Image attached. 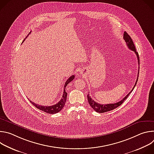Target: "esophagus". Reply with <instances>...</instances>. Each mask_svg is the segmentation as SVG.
I'll return each mask as SVG.
<instances>
[{
  "instance_id": "obj_1",
  "label": "esophagus",
  "mask_w": 154,
  "mask_h": 154,
  "mask_svg": "<svg viewBox=\"0 0 154 154\" xmlns=\"http://www.w3.org/2000/svg\"><path fill=\"white\" fill-rule=\"evenodd\" d=\"M80 74H83V71L82 70V71H80Z\"/></svg>"
}]
</instances>
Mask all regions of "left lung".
<instances>
[{
	"label": "left lung",
	"instance_id": "1",
	"mask_svg": "<svg viewBox=\"0 0 154 154\" xmlns=\"http://www.w3.org/2000/svg\"><path fill=\"white\" fill-rule=\"evenodd\" d=\"M124 39L125 40V42L127 43V46H128V49L131 50L132 51H134L135 52V54L137 55V59H138V64H140V58H139V55H138V53L137 52L136 49H135V46L134 45V43L131 39V37L128 35V33L126 32H124ZM139 71H140V67L138 68V76H137V81L135 82V84L134 86V88H132V90H131V91L127 94L125 97H124V99L121 100H120L118 102L115 103H109V104H100V103H98L97 102H95L94 100H93L91 99V97L90 96L89 94H88L87 97H88V101L90 106L93 108V109L94 110H95L96 112L97 113H105V112H107L109 111H111L112 109H114L115 108H116L117 107H118L119 106H120L123 102L128 97V95L132 92V91L134 90V88L135 87L137 83L138 82V76H139Z\"/></svg>",
	"mask_w": 154,
	"mask_h": 154
}]
</instances>
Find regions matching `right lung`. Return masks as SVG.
<instances>
[{"label": "right lung", "mask_w": 154, "mask_h": 154, "mask_svg": "<svg viewBox=\"0 0 154 154\" xmlns=\"http://www.w3.org/2000/svg\"><path fill=\"white\" fill-rule=\"evenodd\" d=\"M30 33L31 32H30ZM26 38L24 39L23 42L25 41ZM74 77H75V76L74 75H72L66 81L65 84H64V91H63V96H62V98L57 103H56L55 105H51V106H43V105H39L36 104L35 103H34L32 101H30V102L36 108H38L39 109H40V110H41L42 112H45L47 113L55 114V113H57L59 112L61 110L62 108L64 107V106L65 105V102H66V98H67V94H68L65 91L66 86L68 85V84L69 83H70L72 80H74Z\"/></svg>", "instance_id": "obj_1"}]
</instances>
